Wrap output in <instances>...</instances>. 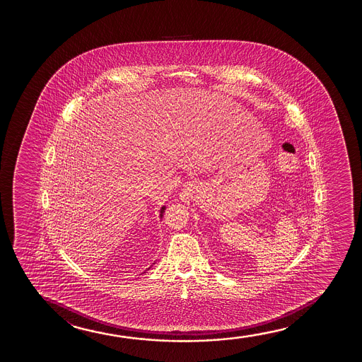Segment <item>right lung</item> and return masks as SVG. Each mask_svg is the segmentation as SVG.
<instances>
[{
  "mask_svg": "<svg viewBox=\"0 0 362 362\" xmlns=\"http://www.w3.org/2000/svg\"><path fill=\"white\" fill-rule=\"evenodd\" d=\"M164 210H165V206H163V208L160 209V218L163 216Z\"/></svg>",
  "mask_w": 362,
  "mask_h": 362,
  "instance_id": "add662e5",
  "label": "right lung"
}]
</instances>
